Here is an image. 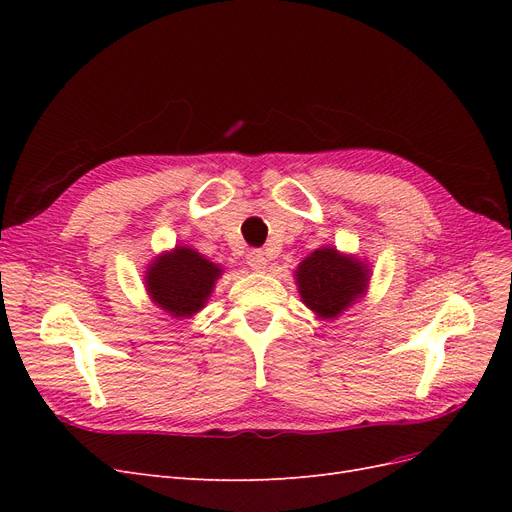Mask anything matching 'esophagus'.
I'll return each mask as SVG.
<instances>
[{
	"mask_svg": "<svg viewBox=\"0 0 512 512\" xmlns=\"http://www.w3.org/2000/svg\"><path fill=\"white\" fill-rule=\"evenodd\" d=\"M247 265H250L254 271L267 269V256L262 250H250L247 252Z\"/></svg>",
	"mask_w": 512,
	"mask_h": 512,
	"instance_id": "obj_1",
	"label": "esophagus"
}]
</instances>
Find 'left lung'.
I'll return each instance as SVG.
<instances>
[{"label":"left lung","mask_w":512,"mask_h":512,"mask_svg":"<svg viewBox=\"0 0 512 512\" xmlns=\"http://www.w3.org/2000/svg\"><path fill=\"white\" fill-rule=\"evenodd\" d=\"M301 297L322 318H337L367 286V269L333 247L309 254L297 271Z\"/></svg>","instance_id":"8db88e82"}]
</instances>
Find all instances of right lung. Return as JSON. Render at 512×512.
Returning <instances> with one entry per match:
<instances>
[{
  "label": "right lung",
  "instance_id": "right-lung-1",
  "mask_svg": "<svg viewBox=\"0 0 512 512\" xmlns=\"http://www.w3.org/2000/svg\"><path fill=\"white\" fill-rule=\"evenodd\" d=\"M220 273V267L190 247H177L175 252L153 262L147 271V290L168 314L177 318L192 316L207 301Z\"/></svg>",
  "mask_w": 512,
  "mask_h": 512
}]
</instances>
